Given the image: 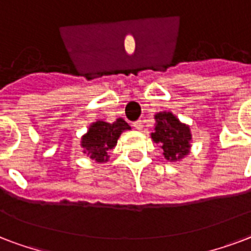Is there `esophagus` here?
<instances>
[{"label":"esophagus","mask_w":251,"mask_h":251,"mask_svg":"<svg viewBox=\"0 0 251 251\" xmlns=\"http://www.w3.org/2000/svg\"><path fill=\"white\" fill-rule=\"evenodd\" d=\"M133 127L136 128V129H143V120H136V122H133Z\"/></svg>","instance_id":"1"}]
</instances>
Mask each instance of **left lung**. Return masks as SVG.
I'll return each instance as SVG.
<instances>
[{
  "mask_svg": "<svg viewBox=\"0 0 251 251\" xmlns=\"http://www.w3.org/2000/svg\"><path fill=\"white\" fill-rule=\"evenodd\" d=\"M154 118L156 127L152 132V139L164 149L165 158L176 161L188 154L191 143L188 126L180 123L172 112H158Z\"/></svg>",
  "mask_w": 251,
  "mask_h": 251,
  "instance_id": "8db88e82",
  "label": "left lung"
}]
</instances>
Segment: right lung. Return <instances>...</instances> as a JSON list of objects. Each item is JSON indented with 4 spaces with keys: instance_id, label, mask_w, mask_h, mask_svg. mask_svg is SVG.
<instances>
[{
    "instance_id": "1",
    "label": "right lung",
    "mask_w": 251,
    "mask_h": 251,
    "mask_svg": "<svg viewBox=\"0 0 251 251\" xmlns=\"http://www.w3.org/2000/svg\"><path fill=\"white\" fill-rule=\"evenodd\" d=\"M127 129H131V127L122 118L116 119L112 124L102 120L95 122L82 137L81 147L83 148V153L97 162L107 161L108 152L114 149L122 132Z\"/></svg>"
}]
</instances>
